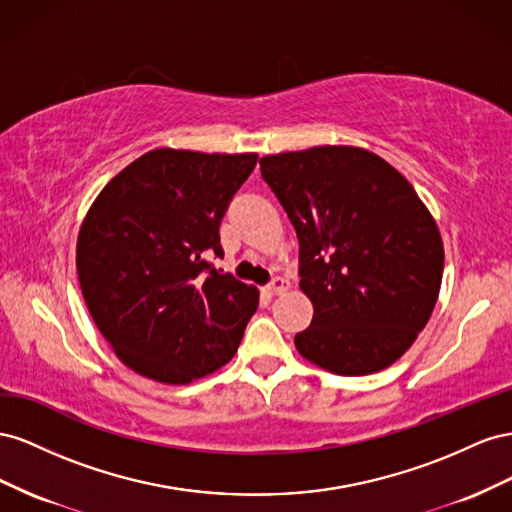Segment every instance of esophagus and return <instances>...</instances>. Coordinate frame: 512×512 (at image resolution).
Instances as JSON below:
<instances>
[{
	"label": "esophagus",
	"instance_id": "esophagus-1",
	"mask_svg": "<svg viewBox=\"0 0 512 512\" xmlns=\"http://www.w3.org/2000/svg\"><path fill=\"white\" fill-rule=\"evenodd\" d=\"M270 296H281L285 294V291L289 289V281L283 279V276H274V279L270 281V285L266 287Z\"/></svg>",
	"mask_w": 512,
	"mask_h": 512
}]
</instances>
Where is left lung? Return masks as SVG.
<instances>
[{"mask_svg":"<svg viewBox=\"0 0 512 512\" xmlns=\"http://www.w3.org/2000/svg\"><path fill=\"white\" fill-rule=\"evenodd\" d=\"M300 242V289L313 321L302 358L337 375L397 362L427 326L442 285L444 244L414 186L382 156L317 145L259 160Z\"/></svg>","mask_w":512,"mask_h":512,"instance_id":"left-lung-1","label":"left lung"}]
</instances>
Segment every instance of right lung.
I'll return each mask as SVG.
<instances>
[{"label": "right lung", "mask_w": 512, "mask_h": 512, "mask_svg": "<svg viewBox=\"0 0 512 512\" xmlns=\"http://www.w3.org/2000/svg\"><path fill=\"white\" fill-rule=\"evenodd\" d=\"M257 154L158 148L107 182L77 238V274L94 324L128 369L191 384L238 352L259 291L206 255Z\"/></svg>", "instance_id": "obj_1"}]
</instances>
